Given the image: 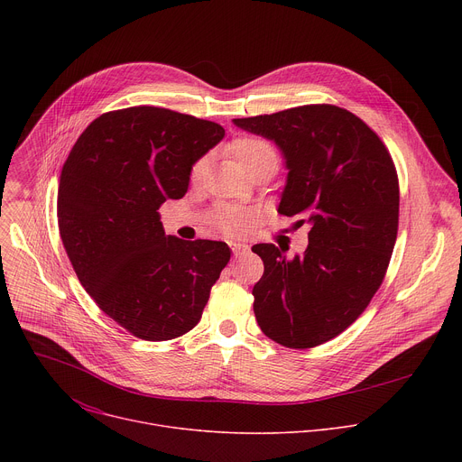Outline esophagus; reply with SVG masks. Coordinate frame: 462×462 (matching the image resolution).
<instances>
[{
	"mask_svg": "<svg viewBox=\"0 0 462 462\" xmlns=\"http://www.w3.org/2000/svg\"><path fill=\"white\" fill-rule=\"evenodd\" d=\"M230 248H232L236 257H241V255H245L248 252V245L239 243V241H230Z\"/></svg>",
	"mask_w": 462,
	"mask_h": 462,
	"instance_id": "1",
	"label": "esophagus"
}]
</instances>
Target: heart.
<instances>
[{
    "instance_id": "b5f03b06",
    "label": "heart",
    "mask_w": 462,
    "mask_h": 462,
    "mask_svg": "<svg viewBox=\"0 0 462 462\" xmlns=\"http://www.w3.org/2000/svg\"><path fill=\"white\" fill-rule=\"evenodd\" d=\"M228 152L234 155L237 164L243 168V171L250 177L261 170H274L278 168V153L267 141L257 137H239L230 146ZM207 170V161H197L191 168V180L201 179ZM216 223L232 236L243 234L250 223L252 214L246 210H239L234 207H221L216 212Z\"/></svg>"
}]
</instances>
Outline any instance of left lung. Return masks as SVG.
<instances>
[{
    "label": "left lung",
    "instance_id": "left-lung-1",
    "mask_svg": "<svg viewBox=\"0 0 462 462\" xmlns=\"http://www.w3.org/2000/svg\"><path fill=\"white\" fill-rule=\"evenodd\" d=\"M232 122L278 146L287 170L278 212L310 226L292 259L271 243L252 246L265 265L252 289L257 325L280 346L316 347L346 331L383 280L399 228L397 171L374 131L337 106Z\"/></svg>",
    "mask_w": 462,
    "mask_h": 462
}]
</instances>
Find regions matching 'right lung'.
Segmentation results:
<instances>
[{"label":"right lung","instance_id":"add662e5","mask_svg":"<svg viewBox=\"0 0 462 462\" xmlns=\"http://www.w3.org/2000/svg\"><path fill=\"white\" fill-rule=\"evenodd\" d=\"M223 125L139 106L95 118L65 161L58 228L97 305L137 338H177L201 319L230 259L223 241L166 236L159 207L188 191Z\"/></svg>","mask_w":462,"mask_h":462}]
</instances>
